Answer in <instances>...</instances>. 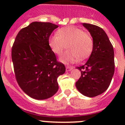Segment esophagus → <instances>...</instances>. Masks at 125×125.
<instances>
[{"label":"esophagus","instance_id":"1","mask_svg":"<svg viewBox=\"0 0 125 125\" xmlns=\"http://www.w3.org/2000/svg\"><path fill=\"white\" fill-rule=\"evenodd\" d=\"M73 68V66H66V71H71L72 69Z\"/></svg>","mask_w":125,"mask_h":125}]
</instances>
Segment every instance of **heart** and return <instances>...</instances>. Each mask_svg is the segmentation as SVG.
<instances>
[{"label": "heart", "instance_id": "1", "mask_svg": "<svg viewBox=\"0 0 125 125\" xmlns=\"http://www.w3.org/2000/svg\"><path fill=\"white\" fill-rule=\"evenodd\" d=\"M48 43L53 52L58 55L62 54L67 44L68 50L60 58L64 63H74L79 59L83 60L90 55L93 48L92 36L74 26L59 29L57 35L49 37Z\"/></svg>", "mask_w": 125, "mask_h": 125}]
</instances>
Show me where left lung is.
I'll return each instance as SVG.
<instances>
[{
    "mask_svg": "<svg viewBox=\"0 0 125 125\" xmlns=\"http://www.w3.org/2000/svg\"><path fill=\"white\" fill-rule=\"evenodd\" d=\"M93 40L92 52L87 62L76 68L81 76L76 82L82 95L95 97L108 88L115 70L113 46L105 32L100 27L83 23Z\"/></svg>",
    "mask_w": 125,
    "mask_h": 125,
    "instance_id": "1",
    "label": "left lung"
}]
</instances>
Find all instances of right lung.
Segmentation results:
<instances>
[{
	"mask_svg": "<svg viewBox=\"0 0 125 125\" xmlns=\"http://www.w3.org/2000/svg\"><path fill=\"white\" fill-rule=\"evenodd\" d=\"M58 27L51 22H32L18 32L12 46L17 82L24 93L36 100L53 96L59 88L57 77L65 71L48 43Z\"/></svg>",
	"mask_w": 125,
	"mask_h": 125,
	"instance_id": "1",
	"label": "right lung"
}]
</instances>
